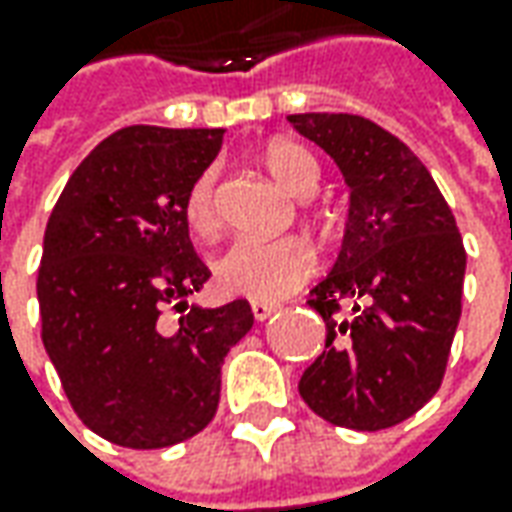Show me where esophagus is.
Segmentation results:
<instances>
[{
    "label": "esophagus",
    "instance_id": "1",
    "mask_svg": "<svg viewBox=\"0 0 512 512\" xmlns=\"http://www.w3.org/2000/svg\"><path fill=\"white\" fill-rule=\"evenodd\" d=\"M274 311H277V306H274V303H257V300H255V303H252V314H255L257 323L269 320Z\"/></svg>",
    "mask_w": 512,
    "mask_h": 512
}]
</instances>
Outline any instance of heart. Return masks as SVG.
<instances>
[{
	"label": "heart",
	"instance_id": "heart-1",
	"mask_svg": "<svg viewBox=\"0 0 512 512\" xmlns=\"http://www.w3.org/2000/svg\"><path fill=\"white\" fill-rule=\"evenodd\" d=\"M260 161L266 172L286 192L303 198L317 186L320 167L317 158L303 144L277 138L269 141ZM186 229L195 238H212L218 232V212H215V172H201L189 189L184 203ZM314 249L303 238H277V240H235L229 249L212 263L215 286L229 297H249L257 303H274L286 294L297 291L314 272Z\"/></svg>",
	"mask_w": 512,
	"mask_h": 512
}]
</instances>
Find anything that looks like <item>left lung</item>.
Here are the masks:
<instances>
[{
  "label": "left lung",
  "mask_w": 512,
  "mask_h": 512,
  "mask_svg": "<svg viewBox=\"0 0 512 512\" xmlns=\"http://www.w3.org/2000/svg\"><path fill=\"white\" fill-rule=\"evenodd\" d=\"M289 124L334 158L348 186L340 255L309 300L326 320V351L300 377V397L331 425L382 431L442 385L462 317V235L397 135L348 113H297Z\"/></svg>",
  "instance_id": "obj_1"
}]
</instances>
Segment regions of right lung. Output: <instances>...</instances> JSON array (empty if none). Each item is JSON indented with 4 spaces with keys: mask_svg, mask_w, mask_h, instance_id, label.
<instances>
[{
    "mask_svg": "<svg viewBox=\"0 0 512 512\" xmlns=\"http://www.w3.org/2000/svg\"><path fill=\"white\" fill-rule=\"evenodd\" d=\"M221 141L223 130L124 127L81 161L47 221L42 343L81 422L121 448L201 433L223 357L255 323L246 300L189 303L209 269L181 203Z\"/></svg>",
    "mask_w": 512,
    "mask_h": 512,
    "instance_id": "obj_1",
    "label": "right lung"
}]
</instances>
